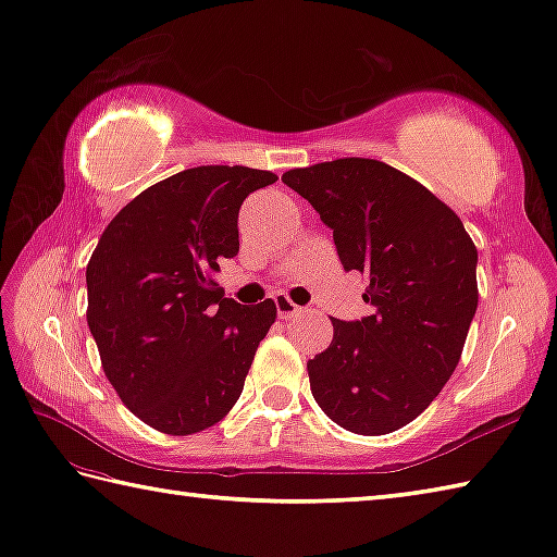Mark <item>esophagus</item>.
<instances>
[{
	"mask_svg": "<svg viewBox=\"0 0 557 557\" xmlns=\"http://www.w3.org/2000/svg\"><path fill=\"white\" fill-rule=\"evenodd\" d=\"M274 302H276V312H278L281 320H290V317L300 314V308H298V305H295V302L288 298V295L278 293L276 298H274Z\"/></svg>",
	"mask_w": 557,
	"mask_h": 557,
	"instance_id": "34e87169",
	"label": "esophagus"
}]
</instances>
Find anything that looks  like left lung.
I'll use <instances>...</instances> for the list:
<instances>
[{"mask_svg": "<svg viewBox=\"0 0 557 557\" xmlns=\"http://www.w3.org/2000/svg\"><path fill=\"white\" fill-rule=\"evenodd\" d=\"M281 180L334 231L372 308L356 322L332 317V344L308 360L314 401L350 433H394L433 404L461 358L479 308L475 245L445 201L382 161L336 158Z\"/></svg>", "mask_w": 557, "mask_h": 557, "instance_id": "8db88e82", "label": "left lung"}]
</instances>
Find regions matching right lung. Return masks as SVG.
Listing matches in <instances>:
<instances>
[{
  "instance_id": "right-lung-1",
  "label": "right lung",
  "mask_w": 557,
  "mask_h": 557,
  "mask_svg": "<svg viewBox=\"0 0 557 557\" xmlns=\"http://www.w3.org/2000/svg\"><path fill=\"white\" fill-rule=\"evenodd\" d=\"M269 170L199 165L134 197L86 267V322L122 404L165 435L207 430L240 399L271 298H225L213 274L240 249L237 213Z\"/></svg>"
}]
</instances>
